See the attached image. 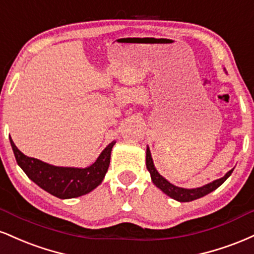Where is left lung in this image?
Masks as SVG:
<instances>
[{"label": "left lung", "instance_id": "8db88e82", "mask_svg": "<svg viewBox=\"0 0 254 254\" xmlns=\"http://www.w3.org/2000/svg\"><path fill=\"white\" fill-rule=\"evenodd\" d=\"M146 168H147L148 171H150L151 180L153 182L154 186L159 188L164 193H166V195L170 196L171 198H174L176 201H180V202L193 201V199L201 198L203 197V196L208 195L209 192L214 191V190L217 189V188L221 186L223 182L227 180L234 170V169L229 170L227 174L223 176L222 178H219V180L211 182V183L205 184L203 187L195 188V189H184V188L176 187L174 184H171L157 171V169L154 168L153 159H152L151 157V151L150 148H148V146H147V150H146Z\"/></svg>", "mask_w": 254, "mask_h": 254}]
</instances>
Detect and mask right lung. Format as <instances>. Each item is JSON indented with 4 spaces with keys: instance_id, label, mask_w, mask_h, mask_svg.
Returning <instances> with one entry per match:
<instances>
[{
    "instance_id": "obj_1",
    "label": "right lung",
    "mask_w": 254,
    "mask_h": 254,
    "mask_svg": "<svg viewBox=\"0 0 254 254\" xmlns=\"http://www.w3.org/2000/svg\"><path fill=\"white\" fill-rule=\"evenodd\" d=\"M9 139L17 165L28 176L29 180L45 191L62 199L79 197L92 191L102 183L109 168L112 148L116 142H110L92 165L80 169L50 165L35 158L27 157L15 146L11 138Z\"/></svg>"
}]
</instances>
